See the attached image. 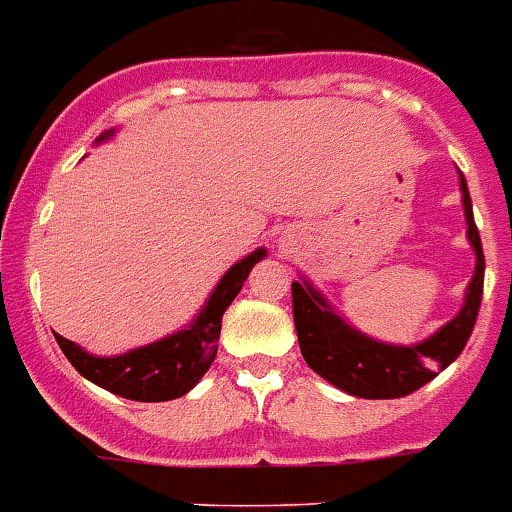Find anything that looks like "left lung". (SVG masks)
<instances>
[{
	"mask_svg": "<svg viewBox=\"0 0 512 512\" xmlns=\"http://www.w3.org/2000/svg\"><path fill=\"white\" fill-rule=\"evenodd\" d=\"M460 187H463L468 240L476 251V272L460 314L441 327L439 333H433L428 341L418 346H391V343L372 341L365 333L346 325L309 282L290 285L301 354L306 365L327 383L362 399H399L418 391L428 380L436 378L439 370L460 357L473 333L478 306L484 296V251H481V237L473 222V206L463 177Z\"/></svg>",
	"mask_w": 512,
	"mask_h": 512,
	"instance_id": "8db88e82",
	"label": "left lung"
}]
</instances>
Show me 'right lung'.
Returning a JSON list of instances; mask_svg holds the SVG:
<instances>
[{"instance_id":"obj_1","label":"right lung","mask_w":512,"mask_h":512,"mask_svg":"<svg viewBox=\"0 0 512 512\" xmlns=\"http://www.w3.org/2000/svg\"><path fill=\"white\" fill-rule=\"evenodd\" d=\"M108 134H102L100 140H105ZM264 253L267 251L259 248L248 259L237 261L216 285L195 322L187 330H179L163 341H155L121 357H92L63 335H55L57 346L84 378L110 394L134 399V402H169V399L185 396L216 359L224 309L235 301L251 267Z\"/></svg>"}]
</instances>
